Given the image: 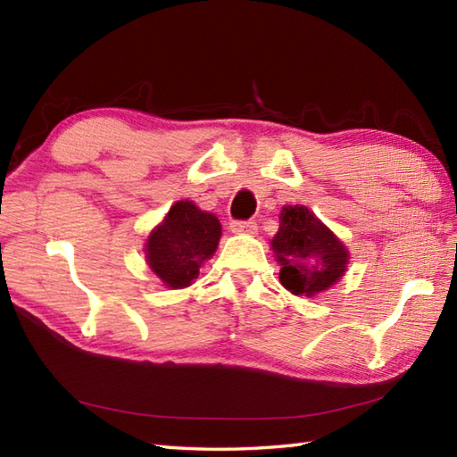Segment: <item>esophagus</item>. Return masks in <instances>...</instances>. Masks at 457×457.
<instances>
[{
	"instance_id": "obj_1",
	"label": "esophagus",
	"mask_w": 457,
	"mask_h": 457,
	"mask_svg": "<svg viewBox=\"0 0 457 457\" xmlns=\"http://www.w3.org/2000/svg\"><path fill=\"white\" fill-rule=\"evenodd\" d=\"M229 229L234 234H255L257 231V221L253 220H236L229 223Z\"/></svg>"
}]
</instances>
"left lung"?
Segmentation results:
<instances>
[{
    "mask_svg": "<svg viewBox=\"0 0 457 457\" xmlns=\"http://www.w3.org/2000/svg\"><path fill=\"white\" fill-rule=\"evenodd\" d=\"M280 283L293 295L312 296L345 273L347 251L306 206H285L273 239Z\"/></svg>",
    "mask_w": 457,
    "mask_h": 457,
    "instance_id": "1",
    "label": "left lung"
}]
</instances>
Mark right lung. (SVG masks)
<instances>
[{
    "label": "right lung",
    "mask_w": 457,
    "mask_h": 457,
    "mask_svg": "<svg viewBox=\"0 0 457 457\" xmlns=\"http://www.w3.org/2000/svg\"><path fill=\"white\" fill-rule=\"evenodd\" d=\"M220 236L221 226L213 213L180 200L149 236L147 261L167 287H188L216 251Z\"/></svg>",
    "instance_id": "obj_1"
}]
</instances>
